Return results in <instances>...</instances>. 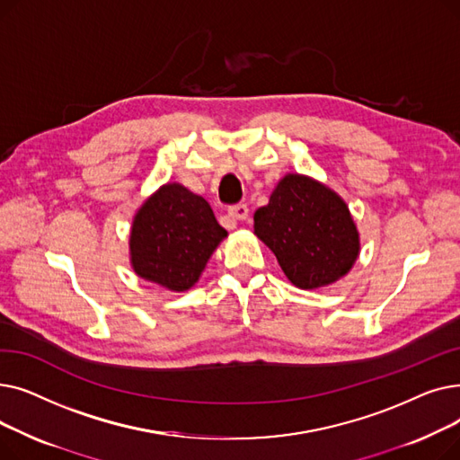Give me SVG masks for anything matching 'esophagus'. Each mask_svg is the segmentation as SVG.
<instances>
[{
	"label": "esophagus",
	"instance_id": "esophagus-1",
	"mask_svg": "<svg viewBox=\"0 0 460 460\" xmlns=\"http://www.w3.org/2000/svg\"><path fill=\"white\" fill-rule=\"evenodd\" d=\"M227 214H229V217H233L234 222H243V220H246V217H248L250 208H248V205H244V203H238V205L229 207Z\"/></svg>",
	"mask_w": 460,
	"mask_h": 460
}]
</instances>
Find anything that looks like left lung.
Segmentation results:
<instances>
[{
	"label": "left lung",
	"instance_id": "1",
	"mask_svg": "<svg viewBox=\"0 0 460 460\" xmlns=\"http://www.w3.org/2000/svg\"><path fill=\"white\" fill-rule=\"evenodd\" d=\"M253 233L272 250L287 279L304 291L345 278L361 250L345 199L300 173L279 179L269 205L253 214Z\"/></svg>",
	"mask_w": 460,
	"mask_h": 460
}]
</instances>
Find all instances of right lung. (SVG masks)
Segmentation results:
<instances>
[{"instance_id":"1","label":"right lung","mask_w":460,"mask_h":460,"mask_svg":"<svg viewBox=\"0 0 460 460\" xmlns=\"http://www.w3.org/2000/svg\"><path fill=\"white\" fill-rule=\"evenodd\" d=\"M226 236L201 196L179 182H165L132 217L130 267L145 281L184 293L199 281Z\"/></svg>"}]
</instances>
